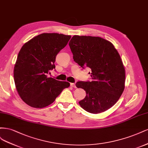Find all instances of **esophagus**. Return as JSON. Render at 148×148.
<instances>
[{"label": "esophagus", "instance_id": "obj_1", "mask_svg": "<svg viewBox=\"0 0 148 148\" xmlns=\"http://www.w3.org/2000/svg\"><path fill=\"white\" fill-rule=\"evenodd\" d=\"M71 86L73 87V88H75L76 86H75V84L74 83H71Z\"/></svg>", "mask_w": 148, "mask_h": 148}]
</instances>
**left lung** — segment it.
I'll return each instance as SVG.
<instances>
[{
	"mask_svg": "<svg viewBox=\"0 0 148 148\" xmlns=\"http://www.w3.org/2000/svg\"><path fill=\"white\" fill-rule=\"evenodd\" d=\"M69 45L75 63L92 70L91 82L75 84L87 93L79 102L80 106L92 114L107 111L125 88V70L120 55L111 42L99 37L74 36Z\"/></svg>",
	"mask_w": 148,
	"mask_h": 148,
	"instance_id": "left-lung-1",
	"label": "left lung"
}]
</instances>
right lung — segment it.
Segmentation results:
<instances>
[{"mask_svg":"<svg viewBox=\"0 0 148 148\" xmlns=\"http://www.w3.org/2000/svg\"><path fill=\"white\" fill-rule=\"evenodd\" d=\"M71 36L43 33L29 40L19 51L13 77L18 95L27 105L43 108L55 101L70 84L48 77L55 68L56 56L68 44Z\"/></svg>","mask_w":148,"mask_h":148,"instance_id":"right-lung-1","label":"right lung"}]
</instances>
